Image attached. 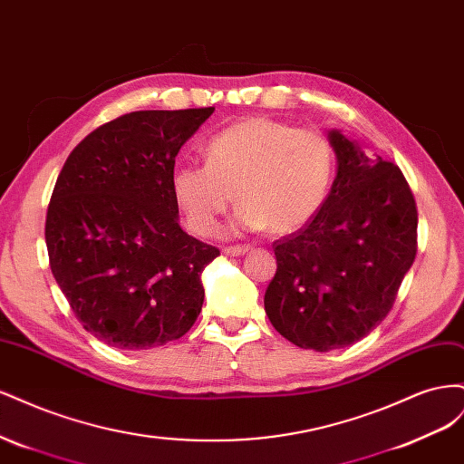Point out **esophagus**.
Returning a JSON list of instances; mask_svg holds the SVG:
<instances>
[{
	"label": "esophagus",
	"mask_w": 464,
	"mask_h": 464,
	"mask_svg": "<svg viewBox=\"0 0 464 464\" xmlns=\"http://www.w3.org/2000/svg\"><path fill=\"white\" fill-rule=\"evenodd\" d=\"M251 249V246H228L224 247V254L227 256H244Z\"/></svg>",
	"instance_id": "esophagus-1"
}]
</instances>
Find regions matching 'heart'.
<instances>
[{
	"instance_id": "b5f03b06",
	"label": "heart",
	"mask_w": 464,
	"mask_h": 464,
	"mask_svg": "<svg viewBox=\"0 0 464 464\" xmlns=\"http://www.w3.org/2000/svg\"><path fill=\"white\" fill-rule=\"evenodd\" d=\"M207 164L179 166L172 195L188 227L213 236L236 199L234 230L292 234L310 224L327 201L336 154L315 128L273 118H247L208 139Z\"/></svg>"
}]
</instances>
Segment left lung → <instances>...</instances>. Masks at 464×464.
<instances>
[{"mask_svg":"<svg viewBox=\"0 0 464 464\" xmlns=\"http://www.w3.org/2000/svg\"><path fill=\"white\" fill-rule=\"evenodd\" d=\"M336 178L304 228L273 244L276 273L265 292L273 327L317 353L358 343L395 304L416 257L418 210L401 168L370 159L329 133Z\"/></svg>","mask_w":464,"mask_h":464,"instance_id":"1","label":"left lung"}]
</instances>
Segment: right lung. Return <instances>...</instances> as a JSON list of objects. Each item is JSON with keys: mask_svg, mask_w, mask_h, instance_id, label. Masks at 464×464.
<instances>
[{"mask_svg": "<svg viewBox=\"0 0 464 464\" xmlns=\"http://www.w3.org/2000/svg\"><path fill=\"white\" fill-rule=\"evenodd\" d=\"M213 111H130L67 157L46 215L50 269L98 341L162 346L201 314V273L220 251L179 228L172 174L181 145Z\"/></svg>", "mask_w": 464, "mask_h": 464, "instance_id": "right-lung-1", "label": "right lung"}]
</instances>
